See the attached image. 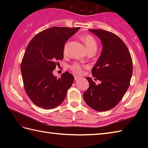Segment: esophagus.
<instances>
[{"label":"esophagus","instance_id":"esophagus-1","mask_svg":"<svg viewBox=\"0 0 148 148\" xmlns=\"http://www.w3.org/2000/svg\"><path fill=\"white\" fill-rule=\"evenodd\" d=\"M80 77L79 76H76H76H74V79H75V80H76V81H77V80H78V79H80Z\"/></svg>","mask_w":148,"mask_h":148}]
</instances>
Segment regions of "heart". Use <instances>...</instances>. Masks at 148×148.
Here are the masks:
<instances>
[{"label":"heart","mask_w":148,"mask_h":148,"mask_svg":"<svg viewBox=\"0 0 148 148\" xmlns=\"http://www.w3.org/2000/svg\"><path fill=\"white\" fill-rule=\"evenodd\" d=\"M81 39L83 40V42L85 45L88 51H97V42L96 41L95 39L94 38V37L89 35H84L83 36ZM67 46H68V42L65 43L64 48V53L65 55L67 54ZM71 70L74 71V72H77V73H79L81 72V70L83 69V66L81 65L79 63H74L73 64H72L70 66Z\"/></svg>","instance_id":"heart-1"}]
</instances>
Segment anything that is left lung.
Masks as SVG:
<instances>
[{
  "mask_svg": "<svg viewBox=\"0 0 148 148\" xmlns=\"http://www.w3.org/2000/svg\"><path fill=\"white\" fill-rule=\"evenodd\" d=\"M101 40L102 53L92 73L95 84L87 77L90 86L83 93L86 104L97 111L112 109L120 102L130 85L133 72L130 53L123 41L116 34L100 29H89Z\"/></svg>",
  "mask_w": 148,
  "mask_h": 148,
  "instance_id": "obj_1",
  "label": "left lung"
}]
</instances>
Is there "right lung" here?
<instances>
[{
    "label": "right lung",
    "mask_w": 148,
    "mask_h": 148,
    "mask_svg": "<svg viewBox=\"0 0 148 148\" xmlns=\"http://www.w3.org/2000/svg\"><path fill=\"white\" fill-rule=\"evenodd\" d=\"M79 27H51L37 34L28 45L22 59L21 72L25 90L34 104L46 109L64 101L74 82L68 72L57 78L53 74L64 57L65 42Z\"/></svg>",
    "instance_id": "right-lung-1"
}]
</instances>
